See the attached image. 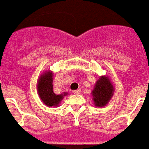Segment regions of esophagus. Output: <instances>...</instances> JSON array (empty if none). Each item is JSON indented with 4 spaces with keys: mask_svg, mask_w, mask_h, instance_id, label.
Segmentation results:
<instances>
[{
    "mask_svg": "<svg viewBox=\"0 0 149 149\" xmlns=\"http://www.w3.org/2000/svg\"><path fill=\"white\" fill-rule=\"evenodd\" d=\"M81 89H77V90H74L73 91V93L74 94H79V93H81Z\"/></svg>",
    "mask_w": 149,
    "mask_h": 149,
    "instance_id": "1",
    "label": "esophagus"
}]
</instances>
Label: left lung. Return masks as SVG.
Here are the masks:
<instances>
[{"instance_id":"8db88e82","label":"left lung","mask_w":149,"mask_h":149,"mask_svg":"<svg viewBox=\"0 0 149 149\" xmlns=\"http://www.w3.org/2000/svg\"><path fill=\"white\" fill-rule=\"evenodd\" d=\"M114 93V87L108 76H101L91 92L93 102L96 107H103L111 101Z\"/></svg>"}]
</instances>
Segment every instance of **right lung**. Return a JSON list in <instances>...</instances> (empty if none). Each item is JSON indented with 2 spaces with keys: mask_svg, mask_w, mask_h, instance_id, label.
Listing matches in <instances>:
<instances>
[{
  "mask_svg": "<svg viewBox=\"0 0 149 149\" xmlns=\"http://www.w3.org/2000/svg\"><path fill=\"white\" fill-rule=\"evenodd\" d=\"M53 72L46 70L38 77L37 81V93L39 98L47 107H59L60 102L64 97L68 95V93L64 92L61 94H56L53 92Z\"/></svg>",
  "mask_w": 149,
  "mask_h": 149,
  "instance_id": "obj_1",
  "label": "right lung"
}]
</instances>
